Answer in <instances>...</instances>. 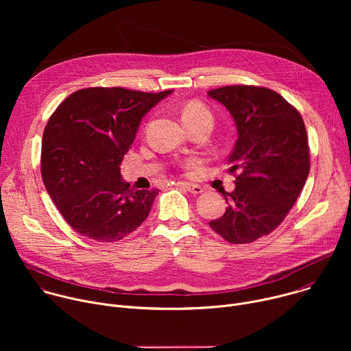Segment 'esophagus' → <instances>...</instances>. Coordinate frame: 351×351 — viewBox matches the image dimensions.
Segmentation results:
<instances>
[{
  "label": "esophagus",
  "mask_w": 351,
  "mask_h": 351,
  "mask_svg": "<svg viewBox=\"0 0 351 351\" xmlns=\"http://www.w3.org/2000/svg\"><path fill=\"white\" fill-rule=\"evenodd\" d=\"M176 184H178L179 187H183L184 190H187V191L193 193V194H199V193H203V191H204V189H203L202 186L193 184V183H187V182H178Z\"/></svg>",
  "instance_id": "34e87169"
}]
</instances>
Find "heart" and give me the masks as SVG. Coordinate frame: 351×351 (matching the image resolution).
<instances>
[{
  "instance_id": "1",
  "label": "heart",
  "mask_w": 351,
  "mask_h": 351,
  "mask_svg": "<svg viewBox=\"0 0 351 351\" xmlns=\"http://www.w3.org/2000/svg\"><path fill=\"white\" fill-rule=\"evenodd\" d=\"M183 123L186 122H194V121H207L213 125V115L211 112L202 104L198 103H190L184 107L182 112Z\"/></svg>"
}]
</instances>
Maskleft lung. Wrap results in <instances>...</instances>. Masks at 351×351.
Instances as JSON below:
<instances>
[{
    "mask_svg": "<svg viewBox=\"0 0 351 351\" xmlns=\"http://www.w3.org/2000/svg\"><path fill=\"white\" fill-rule=\"evenodd\" d=\"M207 94L229 111L237 129L228 158L234 190L222 193L226 211L210 226L229 243H252L283 222L304 187L306 125L280 94L265 87L226 86Z\"/></svg>",
    "mask_w": 351,
    "mask_h": 351,
    "instance_id": "obj_1",
    "label": "left lung"
}]
</instances>
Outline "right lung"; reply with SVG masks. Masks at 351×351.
Segmentation results:
<instances>
[{"instance_id": "right-lung-1", "label": "right lung", "mask_w": 351, "mask_h": 351, "mask_svg": "<svg viewBox=\"0 0 351 351\" xmlns=\"http://www.w3.org/2000/svg\"><path fill=\"white\" fill-rule=\"evenodd\" d=\"M172 93L82 88L49 118L41 143V178L79 234L112 243L148 217L160 190L130 189L122 180L121 162L143 117Z\"/></svg>"}]
</instances>
